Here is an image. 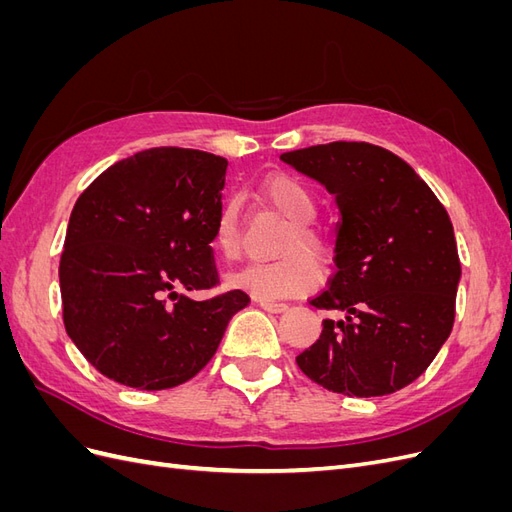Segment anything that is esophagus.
Wrapping results in <instances>:
<instances>
[{"label":"esophagus","instance_id":"obj_1","mask_svg":"<svg viewBox=\"0 0 512 512\" xmlns=\"http://www.w3.org/2000/svg\"><path fill=\"white\" fill-rule=\"evenodd\" d=\"M258 305L265 309V312H269V314H282V312H286L288 309V305L286 303H277V301H267V299H260L258 301Z\"/></svg>","mask_w":512,"mask_h":512}]
</instances>
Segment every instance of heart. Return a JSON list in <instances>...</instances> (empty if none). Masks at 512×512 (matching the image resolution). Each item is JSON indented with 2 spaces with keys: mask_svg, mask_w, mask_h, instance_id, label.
<instances>
[{
  "mask_svg": "<svg viewBox=\"0 0 512 512\" xmlns=\"http://www.w3.org/2000/svg\"><path fill=\"white\" fill-rule=\"evenodd\" d=\"M265 203L288 220V230L277 241V252H286L273 260L250 262L230 275V284L262 299L299 297L312 292L322 269L314 256L331 260L333 250L312 222L318 215V198L307 185L290 175H273L260 188ZM213 247L224 260H237L243 250V226L237 200H228L213 226Z\"/></svg>",
  "mask_w": 512,
  "mask_h": 512,
  "instance_id": "heart-1",
  "label": "heart"
}]
</instances>
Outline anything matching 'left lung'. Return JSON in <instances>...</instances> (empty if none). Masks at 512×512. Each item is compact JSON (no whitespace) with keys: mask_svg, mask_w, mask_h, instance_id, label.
Returning a JSON list of instances; mask_svg holds the SVG:
<instances>
[{"mask_svg":"<svg viewBox=\"0 0 512 512\" xmlns=\"http://www.w3.org/2000/svg\"><path fill=\"white\" fill-rule=\"evenodd\" d=\"M335 194L337 271L309 299L324 312L297 356L327 391L382 397L412 384L453 331L461 262L453 224L429 185L389 149L337 141L282 153Z\"/></svg>","mask_w":512,"mask_h":512,"instance_id":"obj_1","label":"left lung"}]
</instances>
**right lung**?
Listing matches in <instances>:
<instances>
[{
	"label": "right lung",
	"mask_w": 512,
	"mask_h": 512,
	"mask_svg": "<svg viewBox=\"0 0 512 512\" xmlns=\"http://www.w3.org/2000/svg\"><path fill=\"white\" fill-rule=\"evenodd\" d=\"M228 162L156 147L113 164L70 215L59 260L66 333L102 376L141 391L194 378L218 350L243 290L220 286L211 250Z\"/></svg>",
	"instance_id": "add662e5"
}]
</instances>
